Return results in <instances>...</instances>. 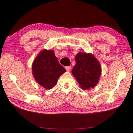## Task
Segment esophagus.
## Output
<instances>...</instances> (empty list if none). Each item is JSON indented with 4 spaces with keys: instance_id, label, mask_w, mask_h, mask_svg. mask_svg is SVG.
<instances>
[{
    "instance_id": "esophagus-1",
    "label": "esophagus",
    "mask_w": 133,
    "mask_h": 133,
    "mask_svg": "<svg viewBox=\"0 0 133 133\" xmlns=\"http://www.w3.org/2000/svg\"><path fill=\"white\" fill-rule=\"evenodd\" d=\"M65 68V69H66L67 71H69L70 70H71V66H66Z\"/></svg>"
}]
</instances>
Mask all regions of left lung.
<instances>
[{
    "label": "left lung",
    "mask_w": 133,
    "mask_h": 133,
    "mask_svg": "<svg viewBox=\"0 0 133 133\" xmlns=\"http://www.w3.org/2000/svg\"><path fill=\"white\" fill-rule=\"evenodd\" d=\"M76 65L72 74L84 89L94 88L99 80L101 67L97 59L91 53L79 52L76 56Z\"/></svg>",
    "instance_id": "left-lung-1"
}]
</instances>
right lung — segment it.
I'll return each instance as SVG.
<instances>
[{
  "label": "right lung",
  "instance_id": "add662e5",
  "mask_svg": "<svg viewBox=\"0 0 133 133\" xmlns=\"http://www.w3.org/2000/svg\"><path fill=\"white\" fill-rule=\"evenodd\" d=\"M34 77L45 89H51L65 69L58 61L52 50L44 49L36 57L32 65Z\"/></svg>",
  "mask_w": 133,
  "mask_h": 133
}]
</instances>
